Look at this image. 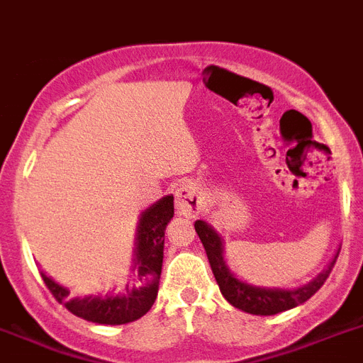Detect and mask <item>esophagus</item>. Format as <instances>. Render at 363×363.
I'll list each match as a JSON object with an SVG mask.
<instances>
[{
	"mask_svg": "<svg viewBox=\"0 0 363 363\" xmlns=\"http://www.w3.org/2000/svg\"><path fill=\"white\" fill-rule=\"evenodd\" d=\"M175 208L177 214L181 216H197L201 210V197L197 194V188L190 182H184L182 186L175 190Z\"/></svg>",
	"mask_w": 363,
	"mask_h": 363,
	"instance_id": "obj_1",
	"label": "esophagus"
}]
</instances>
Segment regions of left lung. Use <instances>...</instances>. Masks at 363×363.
<instances>
[{
	"label": "left lung",
	"mask_w": 363,
	"mask_h": 363,
	"mask_svg": "<svg viewBox=\"0 0 363 363\" xmlns=\"http://www.w3.org/2000/svg\"><path fill=\"white\" fill-rule=\"evenodd\" d=\"M196 233L199 236L201 243L206 251L210 267L216 277V282L219 286V291L223 294L225 299L233 304L234 308L243 310V312L252 313V315H275V313L291 310L299 304L306 303L315 291L325 284V280L330 275L332 267L336 264V258L340 251L334 255L325 269L319 273L315 279H312L308 284L299 286V288H260V286H252L245 280L238 279L233 271L228 269L227 260H225V245L221 234L216 230L212 225H208L203 219H197Z\"/></svg>",
	"instance_id": "left-lung-1"
}]
</instances>
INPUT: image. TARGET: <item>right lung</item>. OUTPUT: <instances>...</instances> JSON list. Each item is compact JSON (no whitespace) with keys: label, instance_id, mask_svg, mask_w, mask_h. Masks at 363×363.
<instances>
[{"label":"right lung","instance_id":"add662e5","mask_svg":"<svg viewBox=\"0 0 363 363\" xmlns=\"http://www.w3.org/2000/svg\"><path fill=\"white\" fill-rule=\"evenodd\" d=\"M173 218V196H166L155 205L145 208L138 219L133 258V288L125 286V294L118 295H88L69 297V290L55 282L44 271H40L48 290L64 304L73 315L99 325H125L136 321L149 312L158 294V282L162 273L164 230Z\"/></svg>","mask_w":363,"mask_h":363}]
</instances>
